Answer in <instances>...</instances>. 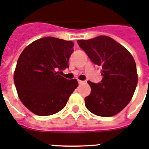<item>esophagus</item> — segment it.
<instances>
[{
	"instance_id": "obj_1",
	"label": "esophagus",
	"mask_w": 149,
	"mask_h": 149,
	"mask_svg": "<svg viewBox=\"0 0 149 149\" xmlns=\"http://www.w3.org/2000/svg\"><path fill=\"white\" fill-rule=\"evenodd\" d=\"M78 83H79V84H83L85 83V81H82V80H78Z\"/></svg>"
}]
</instances>
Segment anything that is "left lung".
<instances>
[{"label":"left lung","instance_id":"8db88e82","mask_svg":"<svg viewBox=\"0 0 149 149\" xmlns=\"http://www.w3.org/2000/svg\"><path fill=\"white\" fill-rule=\"evenodd\" d=\"M77 43L89 58L101 68L100 84L88 81L91 94L85 97L86 107L100 117H112L131 101L138 84V73L133 56L111 37L100 36Z\"/></svg>","mask_w":149,"mask_h":149}]
</instances>
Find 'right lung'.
Here are the masks:
<instances>
[{
	"label": "right lung",
	"mask_w": 149,
	"mask_h": 149,
	"mask_svg": "<svg viewBox=\"0 0 149 149\" xmlns=\"http://www.w3.org/2000/svg\"><path fill=\"white\" fill-rule=\"evenodd\" d=\"M73 46L72 41L45 37L34 41L20 55L14 73L15 87L22 104L36 115L60 111L78 86L76 79L59 75L69 68Z\"/></svg>",
	"instance_id": "add662e5"
}]
</instances>
